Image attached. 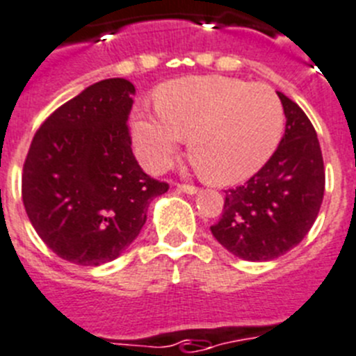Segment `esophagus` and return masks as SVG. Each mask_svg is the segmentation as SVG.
<instances>
[{
    "instance_id": "1",
    "label": "esophagus",
    "mask_w": 356,
    "mask_h": 356,
    "mask_svg": "<svg viewBox=\"0 0 356 356\" xmlns=\"http://www.w3.org/2000/svg\"><path fill=\"white\" fill-rule=\"evenodd\" d=\"M177 189L186 195H197L198 193V188H195V186H191V184H177Z\"/></svg>"
}]
</instances>
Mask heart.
Returning a JSON list of instances; mask_svg holds the SVG:
<instances>
[{
	"mask_svg": "<svg viewBox=\"0 0 356 356\" xmlns=\"http://www.w3.org/2000/svg\"><path fill=\"white\" fill-rule=\"evenodd\" d=\"M158 114L131 115V137L142 163L163 170L188 138L189 158L214 184H235L257 174L277 149L284 129L281 99L267 84L221 75H195L159 86Z\"/></svg>",
	"mask_w": 356,
	"mask_h": 356,
	"instance_id": "b5f03b06",
	"label": "heart"
}]
</instances>
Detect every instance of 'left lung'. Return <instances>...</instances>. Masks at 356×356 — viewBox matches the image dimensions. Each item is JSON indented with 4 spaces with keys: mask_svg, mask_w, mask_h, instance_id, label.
Instances as JSON below:
<instances>
[{
    "mask_svg": "<svg viewBox=\"0 0 356 356\" xmlns=\"http://www.w3.org/2000/svg\"><path fill=\"white\" fill-rule=\"evenodd\" d=\"M286 115L279 147L244 186L228 189L216 241L248 261H268L293 249L316 221L325 168L316 131L297 103L277 92Z\"/></svg>",
    "mask_w": 356,
    "mask_h": 356,
    "instance_id": "1",
    "label": "left lung"
}]
</instances>
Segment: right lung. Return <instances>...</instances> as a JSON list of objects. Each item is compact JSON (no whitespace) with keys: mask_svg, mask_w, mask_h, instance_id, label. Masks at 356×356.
Here are the masks:
<instances>
[{"mask_svg":"<svg viewBox=\"0 0 356 356\" xmlns=\"http://www.w3.org/2000/svg\"><path fill=\"white\" fill-rule=\"evenodd\" d=\"M135 86L105 79L40 126L22 170L33 228L59 258L77 265L115 260L140 234L167 182L149 177L131 152L128 114Z\"/></svg>","mask_w":356,"mask_h":356,"instance_id":"1","label":"right lung"}]
</instances>
